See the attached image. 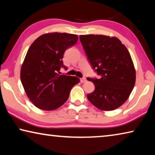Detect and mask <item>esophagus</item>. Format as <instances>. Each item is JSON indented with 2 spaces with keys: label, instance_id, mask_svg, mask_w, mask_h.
Here are the masks:
<instances>
[{
  "label": "esophagus",
  "instance_id": "34e87169",
  "mask_svg": "<svg viewBox=\"0 0 155 155\" xmlns=\"http://www.w3.org/2000/svg\"><path fill=\"white\" fill-rule=\"evenodd\" d=\"M86 81H87V79H86L85 77H83V78H81V83H85V82H86Z\"/></svg>",
  "mask_w": 155,
  "mask_h": 155
}]
</instances>
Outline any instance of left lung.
<instances>
[{"label": "left lung", "mask_w": 155, "mask_h": 155, "mask_svg": "<svg viewBox=\"0 0 155 155\" xmlns=\"http://www.w3.org/2000/svg\"><path fill=\"white\" fill-rule=\"evenodd\" d=\"M89 61L101 78H87L95 90L87 98L97 108L111 111L129 97L135 83V70L130 53L117 38L102 35H80Z\"/></svg>", "instance_id": "8db88e82"}]
</instances>
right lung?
Returning <instances> with one entry per match:
<instances>
[{"label":"right lung","instance_id":"obj_1","mask_svg":"<svg viewBox=\"0 0 155 155\" xmlns=\"http://www.w3.org/2000/svg\"><path fill=\"white\" fill-rule=\"evenodd\" d=\"M78 36L66 33H46L28 48L20 72L21 82L28 98L39 109L51 111L63 105L70 91L79 83L76 77L60 74L67 48L77 42Z\"/></svg>","mask_w":155,"mask_h":155}]
</instances>
